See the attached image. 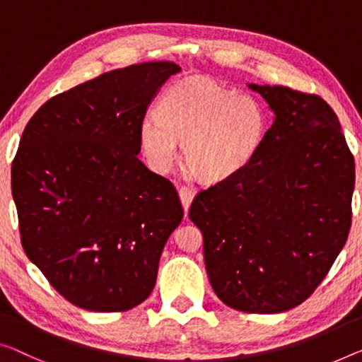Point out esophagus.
<instances>
[{"mask_svg":"<svg viewBox=\"0 0 362 362\" xmlns=\"http://www.w3.org/2000/svg\"><path fill=\"white\" fill-rule=\"evenodd\" d=\"M179 197H180L183 211L188 213V209H190V204H192V202H193V197H195V192H193L192 188L182 187L180 190H179Z\"/></svg>","mask_w":362,"mask_h":362,"instance_id":"1","label":"esophagus"}]
</instances>
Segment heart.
<instances>
[{
  "instance_id": "heart-1",
  "label": "heart",
  "mask_w": 362,
  "mask_h": 362,
  "mask_svg": "<svg viewBox=\"0 0 362 362\" xmlns=\"http://www.w3.org/2000/svg\"><path fill=\"white\" fill-rule=\"evenodd\" d=\"M158 113H146L138 138L148 164L167 172L179 156L199 180L230 179L249 165L265 141L268 118L258 100L211 79L177 81L164 90Z\"/></svg>"
}]
</instances>
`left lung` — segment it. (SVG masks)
I'll use <instances>...</instances> for the list:
<instances>
[{
  "label": "left lung",
  "instance_id": "8db88e82",
  "mask_svg": "<svg viewBox=\"0 0 362 362\" xmlns=\"http://www.w3.org/2000/svg\"><path fill=\"white\" fill-rule=\"evenodd\" d=\"M247 86L273 125L255 159L199 192L188 214L216 296L235 310L279 314L314 293L346 244L354 159L322 97Z\"/></svg>",
  "mask_w": 362,
  "mask_h": 362
}]
</instances>
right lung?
<instances>
[{"label":"right lung","mask_w":362,"mask_h":362,"mask_svg":"<svg viewBox=\"0 0 362 362\" xmlns=\"http://www.w3.org/2000/svg\"><path fill=\"white\" fill-rule=\"evenodd\" d=\"M180 66L113 69L34 113L11 167L25 255L71 304L129 310L153 293L183 218L172 183L138 159L139 120Z\"/></svg>","instance_id":"obj_1"}]
</instances>
